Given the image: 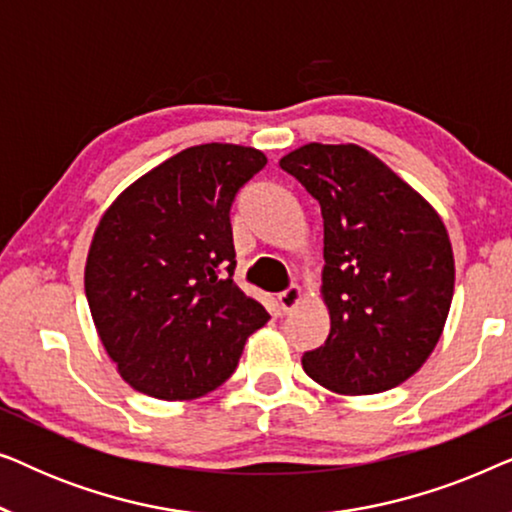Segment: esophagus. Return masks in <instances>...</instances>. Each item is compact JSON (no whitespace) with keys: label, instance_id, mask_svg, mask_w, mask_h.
I'll use <instances>...</instances> for the list:
<instances>
[{"label":"esophagus","instance_id":"esophagus-1","mask_svg":"<svg viewBox=\"0 0 512 512\" xmlns=\"http://www.w3.org/2000/svg\"><path fill=\"white\" fill-rule=\"evenodd\" d=\"M277 300L284 312H293L300 303H303V289H300V286H289L284 293H279Z\"/></svg>","mask_w":512,"mask_h":512}]
</instances>
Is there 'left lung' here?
<instances>
[{"label": "left lung", "instance_id": "1", "mask_svg": "<svg viewBox=\"0 0 512 512\" xmlns=\"http://www.w3.org/2000/svg\"><path fill=\"white\" fill-rule=\"evenodd\" d=\"M324 216L331 331L303 370L340 396L394 389L424 366L450 314L454 256L440 214L359 144L298 146L279 160Z\"/></svg>", "mask_w": 512, "mask_h": 512}]
</instances>
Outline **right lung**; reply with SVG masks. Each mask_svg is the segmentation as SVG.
<instances>
[{
    "instance_id": "right-lung-1",
    "label": "right lung",
    "mask_w": 512,
    "mask_h": 512,
    "mask_svg": "<svg viewBox=\"0 0 512 512\" xmlns=\"http://www.w3.org/2000/svg\"><path fill=\"white\" fill-rule=\"evenodd\" d=\"M268 158L200 144L116 195L90 242L86 298L109 359L135 391L193 401L235 373L270 314L233 282L230 205Z\"/></svg>"
}]
</instances>
